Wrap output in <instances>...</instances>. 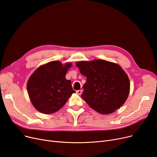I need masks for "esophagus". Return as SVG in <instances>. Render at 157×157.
<instances>
[{"mask_svg":"<svg viewBox=\"0 0 157 157\" xmlns=\"http://www.w3.org/2000/svg\"><path fill=\"white\" fill-rule=\"evenodd\" d=\"M76 93H77L78 95H81V94H82V90H77V91H76Z\"/></svg>","mask_w":157,"mask_h":157,"instance_id":"34e87169","label":"esophagus"}]
</instances>
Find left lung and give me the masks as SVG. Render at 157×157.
Returning <instances> with one entry per match:
<instances>
[{
  "label": "left lung",
  "instance_id": "left-lung-1",
  "mask_svg": "<svg viewBox=\"0 0 157 157\" xmlns=\"http://www.w3.org/2000/svg\"><path fill=\"white\" fill-rule=\"evenodd\" d=\"M76 66L86 77L81 98L92 109L101 114H109L125 103L130 83L121 66L103 59L81 61Z\"/></svg>",
  "mask_w": 157,
  "mask_h": 157
}]
</instances>
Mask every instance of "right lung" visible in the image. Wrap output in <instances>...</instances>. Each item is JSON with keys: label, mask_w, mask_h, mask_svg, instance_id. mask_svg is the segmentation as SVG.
Segmentation results:
<instances>
[{"label": "right lung", "mask_w": 157, "mask_h": 157, "mask_svg": "<svg viewBox=\"0 0 157 157\" xmlns=\"http://www.w3.org/2000/svg\"><path fill=\"white\" fill-rule=\"evenodd\" d=\"M72 66L58 61H52L41 65L33 73L27 83L29 97L38 111L51 114L58 111L66 103L73 90L71 81L65 74Z\"/></svg>", "instance_id": "add662e5"}]
</instances>
